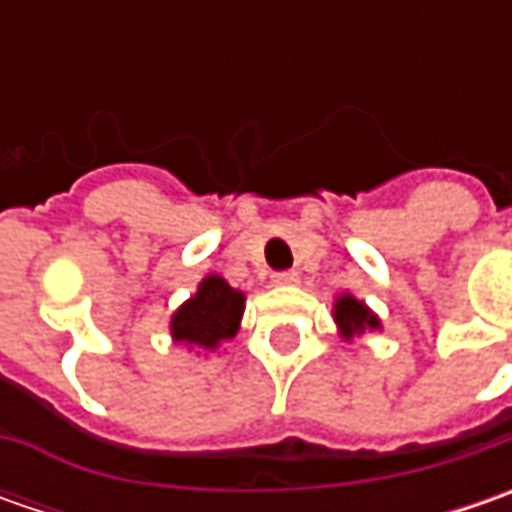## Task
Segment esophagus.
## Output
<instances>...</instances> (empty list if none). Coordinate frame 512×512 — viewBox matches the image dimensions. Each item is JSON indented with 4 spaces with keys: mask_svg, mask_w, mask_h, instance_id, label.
Listing matches in <instances>:
<instances>
[{
    "mask_svg": "<svg viewBox=\"0 0 512 512\" xmlns=\"http://www.w3.org/2000/svg\"><path fill=\"white\" fill-rule=\"evenodd\" d=\"M299 282V273L296 270H285V273H273V285L276 287H290Z\"/></svg>",
    "mask_w": 512,
    "mask_h": 512,
    "instance_id": "esophagus-1",
    "label": "esophagus"
}]
</instances>
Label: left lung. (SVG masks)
I'll return each mask as SVG.
<instances>
[{"label":"left lung","instance_id":"obj_1","mask_svg":"<svg viewBox=\"0 0 512 512\" xmlns=\"http://www.w3.org/2000/svg\"><path fill=\"white\" fill-rule=\"evenodd\" d=\"M333 322H336V330L344 342H353V339H362L364 333L382 330V319L364 305L362 299H356L347 290L333 299Z\"/></svg>","mask_w":512,"mask_h":512}]
</instances>
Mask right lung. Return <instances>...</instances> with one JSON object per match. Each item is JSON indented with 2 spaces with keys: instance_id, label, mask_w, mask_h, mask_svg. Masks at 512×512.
<instances>
[{
  "instance_id": "add662e5",
  "label": "right lung",
  "mask_w": 512,
  "mask_h": 512,
  "mask_svg": "<svg viewBox=\"0 0 512 512\" xmlns=\"http://www.w3.org/2000/svg\"><path fill=\"white\" fill-rule=\"evenodd\" d=\"M247 296L230 287L219 273H207L196 293L185 299L170 316V339L187 350L216 353L227 339H233L242 325Z\"/></svg>"
}]
</instances>
